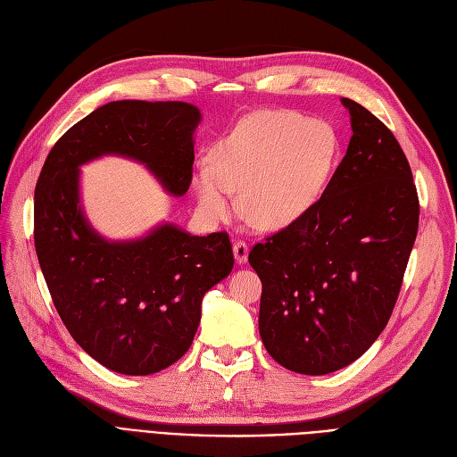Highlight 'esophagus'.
Wrapping results in <instances>:
<instances>
[{
  "mask_svg": "<svg viewBox=\"0 0 457 457\" xmlns=\"http://www.w3.org/2000/svg\"><path fill=\"white\" fill-rule=\"evenodd\" d=\"M233 256H235V262L237 263H245L246 258H248V245L241 239H237L233 243Z\"/></svg>",
  "mask_w": 457,
  "mask_h": 457,
  "instance_id": "1",
  "label": "esophagus"
}]
</instances>
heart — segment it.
I'll return each mask as SVG.
<instances>
[{"mask_svg":"<svg viewBox=\"0 0 457 457\" xmlns=\"http://www.w3.org/2000/svg\"><path fill=\"white\" fill-rule=\"evenodd\" d=\"M337 159L340 138L330 123L283 110L250 113L214 145L212 163L195 169L199 209L226 220L241 191V214L254 228H288L319 203Z\"/></svg>","mask_w":457,"mask_h":457,"instance_id":"heart-1","label":"heart"}]
</instances>
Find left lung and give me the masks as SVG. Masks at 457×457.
I'll return each mask as SVG.
<instances>
[{
  "mask_svg": "<svg viewBox=\"0 0 457 457\" xmlns=\"http://www.w3.org/2000/svg\"><path fill=\"white\" fill-rule=\"evenodd\" d=\"M353 137L315 207L248 254L262 281L270 355L322 376L357 361L386 328L420 222L408 159L374 113L342 98Z\"/></svg>",
  "mask_w": 457,
  "mask_h": 457,
  "instance_id": "obj_1",
  "label": "left lung"
}]
</instances>
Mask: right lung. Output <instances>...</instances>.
Here are the masks:
<instances>
[{"mask_svg": "<svg viewBox=\"0 0 457 457\" xmlns=\"http://www.w3.org/2000/svg\"><path fill=\"white\" fill-rule=\"evenodd\" d=\"M199 121L187 102H110L68 129L39 172L34 243L53 303L73 340L113 372L148 376L184 355L204 292L231 273L233 250L226 231L197 237L172 224L106 241L81 211L79 167L108 154L130 157L180 197Z\"/></svg>", "mask_w": 457, "mask_h": 457, "instance_id": "right-lung-1", "label": "right lung"}]
</instances>
